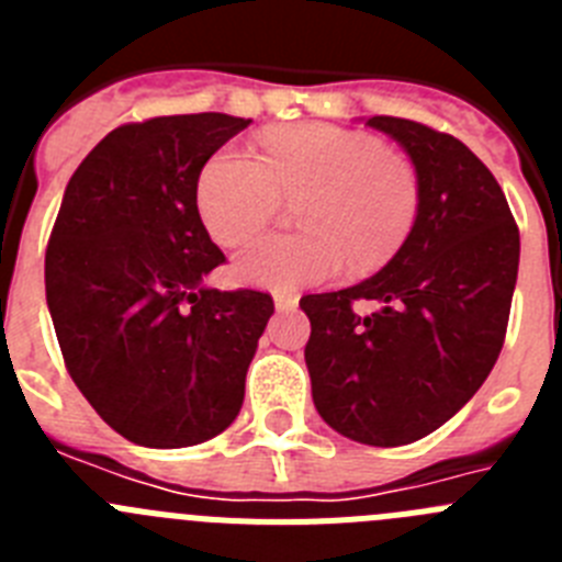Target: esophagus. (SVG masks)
Segmentation results:
<instances>
[{
    "mask_svg": "<svg viewBox=\"0 0 562 562\" xmlns=\"http://www.w3.org/2000/svg\"><path fill=\"white\" fill-rule=\"evenodd\" d=\"M272 301H276L278 312H290V310H295V306H297L295 292H276V295H272Z\"/></svg>",
    "mask_w": 562,
    "mask_h": 562,
    "instance_id": "esophagus-1",
    "label": "esophagus"
}]
</instances>
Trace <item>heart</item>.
<instances>
[{"label": "heart", "instance_id": "b5f03b06", "mask_svg": "<svg viewBox=\"0 0 562 562\" xmlns=\"http://www.w3.org/2000/svg\"><path fill=\"white\" fill-rule=\"evenodd\" d=\"M297 205L295 236H272L236 258V276L267 290H301L331 281L349 261L371 272L396 256L422 205L419 171L405 154L369 134L326 123L272 128L261 154L222 146L196 173V213L222 247L256 238L281 200Z\"/></svg>", "mask_w": 562, "mask_h": 562}]
</instances>
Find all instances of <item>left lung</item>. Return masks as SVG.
Here are the masks:
<instances>
[{"label": "left lung", "mask_w": 562, "mask_h": 562, "mask_svg": "<svg viewBox=\"0 0 562 562\" xmlns=\"http://www.w3.org/2000/svg\"><path fill=\"white\" fill-rule=\"evenodd\" d=\"M366 126L400 143L419 171L408 241L360 284L301 297L304 357L329 428L400 448L434 434L484 385L504 346L520 236L490 168L453 134L376 114ZM357 300L378 310L357 316Z\"/></svg>", "instance_id": "1"}]
</instances>
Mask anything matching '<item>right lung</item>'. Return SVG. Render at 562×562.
Segmentation results:
<instances>
[{"instance_id":"add662e5","label":"right lung","mask_w":562,"mask_h":562,"mask_svg":"<svg viewBox=\"0 0 562 562\" xmlns=\"http://www.w3.org/2000/svg\"><path fill=\"white\" fill-rule=\"evenodd\" d=\"M250 126L222 112L109 132L64 191L44 286L64 362L109 428L143 448H191L241 411L272 297L205 284L225 252L196 213V173Z\"/></svg>"}]
</instances>
